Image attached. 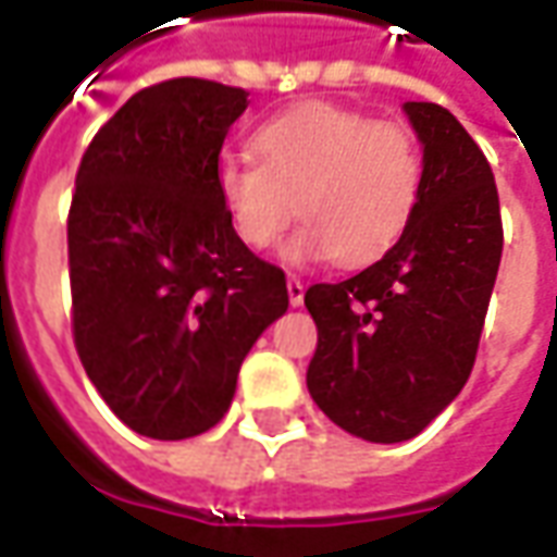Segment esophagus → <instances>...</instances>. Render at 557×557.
Here are the masks:
<instances>
[{
  "label": "esophagus",
  "instance_id": "34e87169",
  "mask_svg": "<svg viewBox=\"0 0 557 557\" xmlns=\"http://www.w3.org/2000/svg\"><path fill=\"white\" fill-rule=\"evenodd\" d=\"M286 289H289V304L292 307H301L304 304V283L298 277L286 280Z\"/></svg>",
  "mask_w": 557,
  "mask_h": 557
}]
</instances>
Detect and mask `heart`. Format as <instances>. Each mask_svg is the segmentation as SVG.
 Returning <instances> with one entry per match:
<instances>
[{
    "mask_svg": "<svg viewBox=\"0 0 557 557\" xmlns=\"http://www.w3.org/2000/svg\"><path fill=\"white\" fill-rule=\"evenodd\" d=\"M253 158L220 160L218 196L247 247L265 250L295 211L307 223L283 247L292 265H367L409 230L423 190L418 139L397 122L307 101L256 127Z\"/></svg>",
    "mask_w": 557,
    "mask_h": 557,
    "instance_id": "obj_1",
    "label": "heart"
}]
</instances>
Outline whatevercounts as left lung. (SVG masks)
Returning <instances> with one entry per match:
<instances>
[{"label": "left lung", "instance_id": "8db88e82", "mask_svg": "<svg viewBox=\"0 0 557 557\" xmlns=\"http://www.w3.org/2000/svg\"><path fill=\"white\" fill-rule=\"evenodd\" d=\"M403 110L423 143L409 230L361 274L304 295L319 327L310 397L375 444L414 438L462 391L504 247L498 187L478 143L438 103Z\"/></svg>", "mask_w": 557, "mask_h": 557}]
</instances>
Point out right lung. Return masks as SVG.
Segmentation results:
<instances>
[{
    "mask_svg": "<svg viewBox=\"0 0 557 557\" xmlns=\"http://www.w3.org/2000/svg\"><path fill=\"white\" fill-rule=\"evenodd\" d=\"M247 91L175 77L95 134L67 211L71 325L91 385L160 442L211 430L247 351L286 313L277 265L250 253L214 172Z\"/></svg>",
    "mask_w": 557,
    "mask_h": 557,
    "instance_id": "obj_1",
    "label": "right lung"
}]
</instances>
